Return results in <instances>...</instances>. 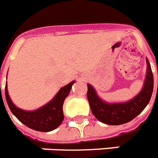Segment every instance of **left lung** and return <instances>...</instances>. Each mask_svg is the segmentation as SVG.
<instances>
[{
	"mask_svg": "<svg viewBox=\"0 0 158 158\" xmlns=\"http://www.w3.org/2000/svg\"><path fill=\"white\" fill-rule=\"evenodd\" d=\"M147 75L143 89L129 102L122 103H107L99 99L91 85L88 84L87 99L94 116L99 122L117 126L131 122L145 108L149 102L153 90V75L147 59Z\"/></svg>",
	"mask_w": 158,
	"mask_h": 158,
	"instance_id": "8db88e82",
	"label": "left lung"
}]
</instances>
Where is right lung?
<instances>
[{
	"label": "right lung",
	"mask_w": 158,
	"mask_h": 158,
	"mask_svg": "<svg viewBox=\"0 0 158 158\" xmlns=\"http://www.w3.org/2000/svg\"><path fill=\"white\" fill-rule=\"evenodd\" d=\"M74 82L75 81H72L69 85L62 87L50 103L32 112L23 111L14 105L8 94L7 85H6L5 90L6 99L12 113L23 124L35 131L48 132L56 129L64 121L63 104L64 99L69 95L72 85Z\"/></svg>",
	"instance_id": "1"
}]
</instances>
